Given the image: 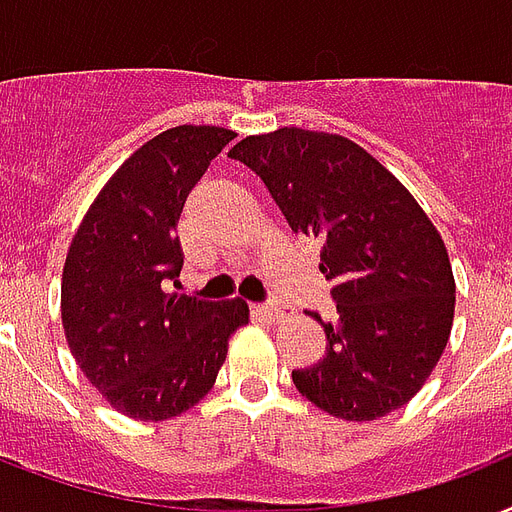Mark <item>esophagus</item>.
I'll return each mask as SVG.
<instances>
[{
    "label": "esophagus",
    "instance_id": "34e87169",
    "mask_svg": "<svg viewBox=\"0 0 512 512\" xmlns=\"http://www.w3.org/2000/svg\"><path fill=\"white\" fill-rule=\"evenodd\" d=\"M256 312H259V315H267V318H272V320H280V318H288V315H293L291 304H285V301H280V299L267 301V304H259V307H256Z\"/></svg>",
    "mask_w": 512,
    "mask_h": 512
}]
</instances>
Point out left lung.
<instances>
[{
  "mask_svg": "<svg viewBox=\"0 0 512 512\" xmlns=\"http://www.w3.org/2000/svg\"><path fill=\"white\" fill-rule=\"evenodd\" d=\"M264 181L296 235L320 240L334 283L326 355L293 371L331 417L371 422L414 398L441 360L457 285L441 232L382 162L336 133L280 128L229 149Z\"/></svg>",
  "mask_w": 512,
  "mask_h": 512,
  "instance_id": "obj_1",
  "label": "left lung"
}]
</instances>
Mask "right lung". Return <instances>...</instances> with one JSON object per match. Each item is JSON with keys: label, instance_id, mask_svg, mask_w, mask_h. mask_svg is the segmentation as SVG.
Masks as SVG:
<instances>
[{"label": "right lung", "instance_id": "1", "mask_svg": "<svg viewBox=\"0 0 512 512\" xmlns=\"http://www.w3.org/2000/svg\"><path fill=\"white\" fill-rule=\"evenodd\" d=\"M216 125L170 128L122 162L71 237L61 280L69 350L120 414L178 417L200 403L248 323L243 299L170 291L184 267L176 224L186 194L235 138Z\"/></svg>", "mask_w": 512, "mask_h": 512}]
</instances>
